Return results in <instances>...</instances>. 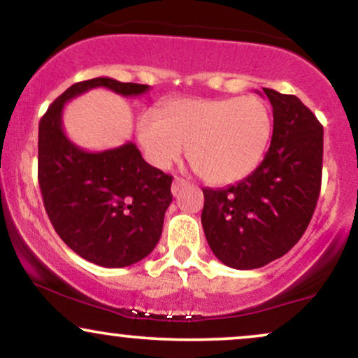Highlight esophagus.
<instances>
[{"mask_svg": "<svg viewBox=\"0 0 358 358\" xmlns=\"http://www.w3.org/2000/svg\"><path fill=\"white\" fill-rule=\"evenodd\" d=\"M185 185H187V182H185L183 178H175L173 180V185H171V193H173V195H176V193L182 190Z\"/></svg>", "mask_w": 358, "mask_h": 358, "instance_id": "1", "label": "esophagus"}]
</instances>
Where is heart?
Returning <instances> with one entry per match:
<instances>
[{
  "label": "heart",
  "mask_w": 358,
  "mask_h": 358,
  "mask_svg": "<svg viewBox=\"0 0 358 358\" xmlns=\"http://www.w3.org/2000/svg\"><path fill=\"white\" fill-rule=\"evenodd\" d=\"M271 134V114L257 96L236 99H171L143 114L138 139L148 162L165 170L188 146L195 171L210 183H232L261 162Z\"/></svg>",
  "instance_id": "1"
}]
</instances>
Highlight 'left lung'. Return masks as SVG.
I'll return each mask as SVG.
<instances>
[{"mask_svg": "<svg viewBox=\"0 0 358 358\" xmlns=\"http://www.w3.org/2000/svg\"><path fill=\"white\" fill-rule=\"evenodd\" d=\"M262 90L274 117L264 159L239 183L203 188L205 237L234 269L262 268L285 256L305 234L322 188L323 126L296 96Z\"/></svg>", "mask_w": 358, "mask_h": 358, "instance_id": "8db88e82", "label": "left lung"}]
</instances>
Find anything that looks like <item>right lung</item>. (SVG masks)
Wrapping results in <instances>:
<instances>
[{
  "mask_svg": "<svg viewBox=\"0 0 358 358\" xmlns=\"http://www.w3.org/2000/svg\"><path fill=\"white\" fill-rule=\"evenodd\" d=\"M96 87L124 97L150 90L109 77L71 85L40 119L38 183L53 229L73 252L102 268H126L158 244L173 178L148 165L134 143L90 153L65 136V102Z\"/></svg>",
  "mask_w": 358,
  "mask_h": 358,
  "instance_id": "right-lung-1",
  "label": "right lung"
}]
</instances>
